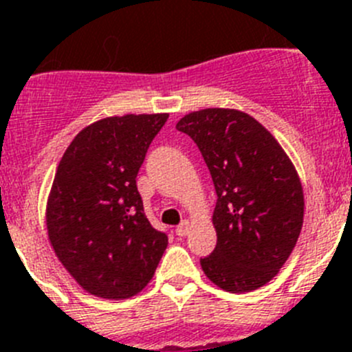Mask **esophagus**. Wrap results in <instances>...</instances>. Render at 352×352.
<instances>
[{
  "label": "esophagus",
  "instance_id": "esophagus-1",
  "mask_svg": "<svg viewBox=\"0 0 352 352\" xmlns=\"http://www.w3.org/2000/svg\"><path fill=\"white\" fill-rule=\"evenodd\" d=\"M190 227H192V223L188 222V220H183V222L179 223L178 227H176V234L186 236V234H188V231H190Z\"/></svg>",
  "mask_w": 352,
  "mask_h": 352
}]
</instances>
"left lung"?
<instances>
[{
	"label": "left lung",
	"mask_w": 352,
	"mask_h": 352,
	"mask_svg": "<svg viewBox=\"0 0 352 352\" xmlns=\"http://www.w3.org/2000/svg\"><path fill=\"white\" fill-rule=\"evenodd\" d=\"M203 153L217 190V247L201 259L206 276L229 292L268 284L296 245L305 197L296 167L278 141L238 109H203L176 123Z\"/></svg>",
	"instance_id": "8db88e82"
}]
</instances>
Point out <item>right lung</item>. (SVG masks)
Here are the masks:
<instances>
[{
  "instance_id": "1",
  "label": "right lung",
  "mask_w": 352,
  "mask_h": 352,
  "mask_svg": "<svg viewBox=\"0 0 352 352\" xmlns=\"http://www.w3.org/2000/svg\"><path fill=\"white\" fill-rule=\"evenodd\" d=\"M169 114H125L80 130L61 157L45 206L56 257L86 292L126 300L142 291L167 248L146 219L135 178Z\"/></svg>"
}]
</instances>
